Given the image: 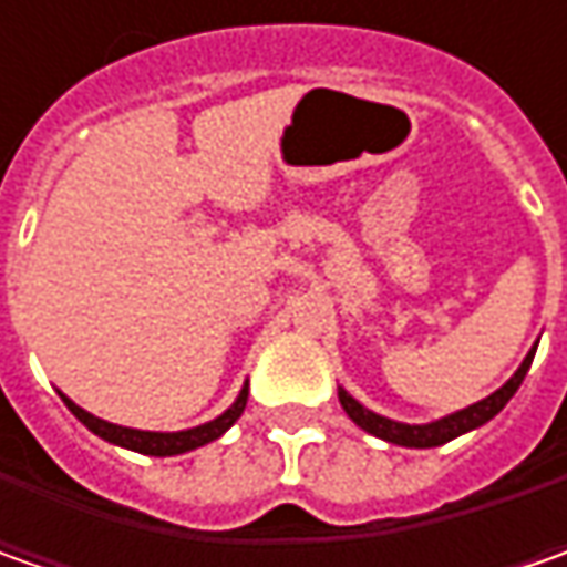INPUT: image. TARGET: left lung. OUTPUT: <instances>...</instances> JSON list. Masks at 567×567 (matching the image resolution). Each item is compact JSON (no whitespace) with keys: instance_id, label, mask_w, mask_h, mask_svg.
<instances>
[{"instance_id":"1","label":"left lung","mask_w":567,"mask_h":567,"mask_svg":"<svg viewBox=\"0 0 567 567\" xmlns=\"http://www.w3.org/2000/svg\"><path fill=\"white\" fill-rule=\"evenodd\" d=\"M534 353H536V347L527 353V357H524V362L517 365V372H514L512 379L505 381L498 391H492L489 398L470 403V406H464V410H457V413H451V416H442V420H435V423L410 425V423H398V420H388V416H379V413H372L369 406H362L357 398H350L343 388H338V398H340V406L347 410V416L360 425V429H365L369 435H375V439H384V442H391V445H403V447H439V445H445V442H451V439H457V435L470 432V429H480L483 423H489L492 416H495V413H498V410H502V406L517 394L520 381H524V375L530 372Z\"/></svg>"}]
</instances>
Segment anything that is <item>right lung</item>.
<instances>
[{
  "label": "right lung",
  "mask_w": 567,
  "mask_h": 567,
  "mask_svg": "<svg viewBox=\"0 0 567 567\" xmlns=\"http://www.w3.org/2000/svg\"><path fill=\"white\" fill-rule=\"evenodd\" d=\"M65 406L75 413L81 423L87 425L94 435H100L103 442H113V445L128 447V451H138V454H151V457H173V454H186V451H195V447L207 445L214 439H220L227 432L229 425L236 423L246 410V401H249V384H243L239 398L233 401L229 410H224L217 420H210L205 425H195V429H183V432H144V429H128V425H116L100 420L94 413L81 410L75 401H69L62 394Z\"/></svg>",
  "instance_id": "right-lung-1"
}]
</instances>
